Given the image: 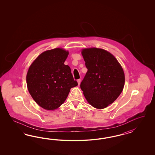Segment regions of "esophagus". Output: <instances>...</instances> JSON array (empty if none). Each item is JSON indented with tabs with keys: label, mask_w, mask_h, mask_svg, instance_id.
Here are the masks:
<instances>
[{
	"label": "esophagus",
	"mask_w": 155,
	"mask_h": 155,
	"mask_svg": "<svg viewBox=\"0 0 155 155\" xmlns=\"http://www.w3.org/2000/svg\"><path fill=\"white\" fill-rule=\"evenodd\" d=\"M81 80H80V79L77 80V82H78V85H80V84H81Z\"/></svg>",
	"instance_id": "34e87169"
}]
</instances>
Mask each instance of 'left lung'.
<instances>
[{"mask_svg":"<svg viewBox=\"0 0 155 155\" xmlns=\"http://www.w3.org/2000/svg\"><path fill=\"white\" fill-rule=\"evenodd\" d=\"M87 71L80 87L86 99L94 108L103 109L121 94L125 75L122 66L108 51L97 48L81 51Z\"/></svg>","mask_w":155,"mask_h":155,"instance_id":"left-lung-1","label":"left lung"}]
</instances>
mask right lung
Listing matches in <instances>:
<instances>
[{"label": "right lung", "mask_w": 155, "mask_h": 155, "mask_svg": "<svg viewBox=\"0 0 155 155\" xmlns=\"http://www.w3.org/2000/svg\"><path fill=\"white\" fill-rule=\"evenodd\" d=\"M69 52L55 48L42 52L28 69L27 84L29 94L47 110H54L65 101L71 88L78 85L71 68L64 62Z\"/></svg>", "instance_id": "1"}]
</instances>
